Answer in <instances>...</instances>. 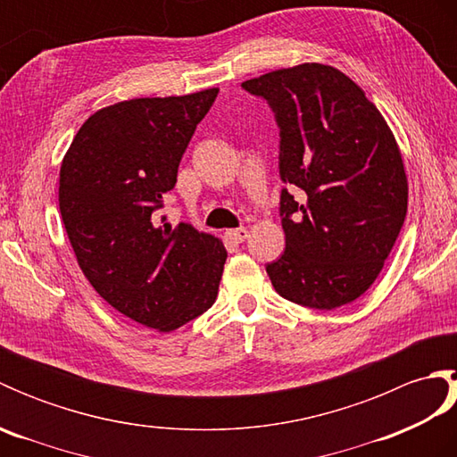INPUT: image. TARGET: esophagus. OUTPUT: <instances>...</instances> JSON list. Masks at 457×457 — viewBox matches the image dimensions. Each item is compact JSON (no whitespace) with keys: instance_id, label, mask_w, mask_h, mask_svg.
Segmentation results:
<instances>
[{"instance_id":"obj_1","label":"esophagus","mask_w":457,"mask_h":457,"mask_svg":"<svg viewBox=\"0 0 457 457\" xmlns=\"http://www.w3.org/2000/svg\"><path fill=\"white\" fill-rule=\"evenodd\" d=\"M226 239L231 241V244H244L247 239V229L245 228H237V229H228L226 231Z\"/></svg>"}]
</instances>
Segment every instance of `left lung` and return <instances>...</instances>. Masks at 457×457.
I'll return each mask as SVG.
<instances>
[{
	"label": "left lung",
	"instance_id": "8db88e82",
	"mask_svg": "<svg viewBox=\"0 0 457 457\" xmlns=\"http://www.w3.org/2000/svg\"><path fill=\"white\" fill-rule=\"evenodd\" d=\"M280 128L285 253L267 265L290 303L334 310L375 283L406 218L409 180L385 118L337 68L304 62L245 80Z\"/></svg>",
	"mask_w": 457,
	"mask_h": 457
}]
</instances>
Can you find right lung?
I'll list each match as a JSON object with an SVG mask.
<instances>
[{"mask_svg":"<svg viewBox=\"0 0 457 457\" xmlns=\"http://www.w3.org/2000/svg\"><path fill=\"white\" fill-rule=\"evenodd\" d=\"M218 88L135 98L92 113L61 164L58 206L84 277L105 303L172 332L216 303L228 251L157 210Z\"/></svg>","mask_w":457,"mask_h":457,"instance_id":"1","label":"right lung"}]
</instances>
